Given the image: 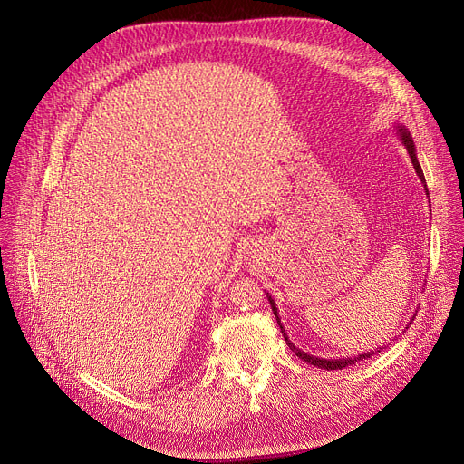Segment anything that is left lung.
Listing matches in <instances>:
<instances>
[{
  "mask_svg": "<svg viewBox=\"0 0 464 464\" xmlns=\"http://www.w3.org/2000/svg\"><path fill=\"white\" fill-rule=\"evenodd\" d=\"M395 132H397V136H399V140H401V143L405 145V149H407V152H409V157H411V162H412V166H414V169H416V175L420 177V180L423 182V188H425V194H427V198H429V192H427V184H425V177H423V171H421V166H420V162H418V154H416V147H414V141H412V136H411V132H409V129H405V125H397L395 127ZM430 203V201H429ZM266 298H268V302H270V305H272V312H274V317H276V321H277V324H280V328H282V334H284V337H285V342H287V345H289V349L298 356V358H302L304 362H307V363H312V365H315V367H321V369H343V367H347V365H351V363H356V362H360V360H367V358H372L373 354H377V353H381V347L379 349H375V351H369V353H363V354H358V356H354V358H317V356H314V354H307V353H304L302 349H298L291 339H289V335L285 334V328H284V324H282V319H280V314H277V307H276V302L272 300V296L266 293ZM412 321H414V317H412ZM412 324V323H411Z\"/></svg>",
  "mask_w": 464,
  "mask_h": 464,
  "instance_id": "8db88e82",
  "label": "left lung"
}]
</instances>
